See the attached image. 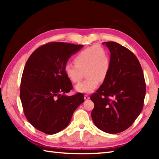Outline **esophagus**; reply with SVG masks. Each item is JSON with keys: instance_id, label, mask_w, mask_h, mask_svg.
Masks as SVG:
<instances>
[{"instance_id": "1", "label": "esophagus", "mask_w": 159, "mask_h": 159, "mask_svg": "<svg viewBox=\"0 0 159 159\" xmlns=\"http://www.w3.org/2000/svg\"><path fill=\"white\" fill-rule=\"evenodd\" d=\"M84 98H85V100H87L89 99V96L88 95H85V96H84Z\"/></svg>"}]
</instances>
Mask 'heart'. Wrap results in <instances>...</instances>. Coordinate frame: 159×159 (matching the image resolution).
Masks as SVG:
<instances>
[{"label":"heart","instance_id":"heart-1","mask_svg":"<svg viewBox=\"0 0 159 159\" xmlns=\"http://www.w3.org/2000/svg\"><path fill=\"white\" fill-rule=\"evenodd\" d=\"M75 66L67 63L64 67L66 76L72 83H79L83 72L87 77L84 81L76 85L80 93H92L98 86L100 80L106 79L111 67L110 56L103 47L94 45L82 50L74 59Z\"/></svg>","mask_w":159,"mask_h":159}]
</instances>
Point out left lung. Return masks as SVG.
Listing matches in <instances>:
<instances>
[{
    "instance_id": "1",
    "label": "left lung",
    "mask_w": 159,
    "mask_h": 159,
    "mask_svg": "<svg viewBox=\"0 0 159 159\" xmlns=\"http://www.w3.org/2000/svg\"><path fill=\"white\" fill-rule=\"evenodd\" d=\"M102 44L111 52V67L103 83L90 97L94 103L91 116L99 129L116 134L129 128L139 116L146 83L139 60L130 50L114 42Z\"/></svg>"
}]
</instances>
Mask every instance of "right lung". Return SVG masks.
Returning a JSON list of instances; mask_svg holds the SVG:
<instances>
[{
	"mask_svg": "<svg viewBox=\"0 0 159 159\" xmlns=\"http://www.w3.org/2000/svg\"><path fill=\"white\" fill-rule=\"evenodd\" d=\"M83 45L50 42L29 57L23 70L20 98L26 119L36 129L48 134L67 126L84 95L66 93L72 85L64 72L70 57Z\"/></svg>",
	"mask_w": 159,
	"mask_h": 159,
	"instance_id": "1",
	"label": "right lung"
}]
</instances>
